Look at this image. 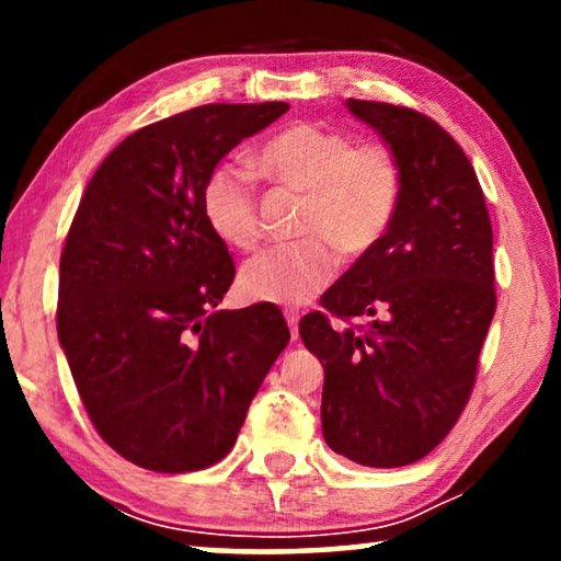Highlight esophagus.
Masks as SVG:
<instances>
[{
  "instance_id": "esophagus-1",
  "label": "esophagus",
  "mask_w": 561,
  "mask_h": 561,
  "mask_svg": "<svg viewBox=\"0 0 561 561\" xmlns=\"http://www.w3.org/2000/svg\"><path fill=\"white\" fill-rule=\"evenodd\" d=\"M298 311L296 309H286V321H288V329H290V340L298 342Z\"/></svg>"
}]
</instances>
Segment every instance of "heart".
Instances as JSON below:
<instances>
[{
	"instance_id": "1",
	"label": "heart",
	"mask_w": 561,
	"mask_h": 561,
	"mask_svg": "<svg viewBox=\"0 0 561 561\" xmlns=\"http://www.w3.org/2000/svg\"><path fill=\"white\" fill-rule=\"evenodd\" d=\"M260 171L298 194L304 240L248 260L242 294L252 301L306 304L332 280L336 252L359 257L388 232L401 202L403 173L386 145H357L344 133L298 122L257 152ZM204 217L221 242L252 250L260 240L255 183L248 168L219 165L204 186Z\"/></svg>"
}]
</instances>
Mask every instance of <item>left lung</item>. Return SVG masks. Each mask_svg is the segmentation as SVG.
Returning a JSON list of instances; mask_svg holds the SVG:
<instances>
[{
	"label": "left lung",
	"mask_w": 561,
	"mask_h": 561,
	"mask_svg": "<svg viewBox=\"0 0 561 561\" xmlns=\"http://www.w3.org/2000/svg\"><path fill=\"white\" fill-rule=\"evenodd\" d=\"M396 152L401 202L388 232L321 296L298 334L324 367L321 432L365 467L426 457L457 424L495 313L493 227L474 168L447 129L405 106L347 99Z\"/></svg>",
	"instance_id": "obj_1"
}]
</instances>
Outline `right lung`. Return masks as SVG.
<instances>
[{
    "label": "right lung",
    "instance_id": "right-lung-1",
    "mask_svg": "<svg viewBox=\"0 0 561 561\" xmlns=\"http://www.w3.org/2000/svg\"><path fill=\"white\" fill-rule=\"evenodd\" d=\"M286 112L206 104L137 129L96 168L68 229L58 342L91 424L145 470L219 462L290 340L278 306L217 309L234 263L202 204L219 160Z\"/></svg>",
    "mask_w": 561,
    "mask_h": 561
}]
</instances>
